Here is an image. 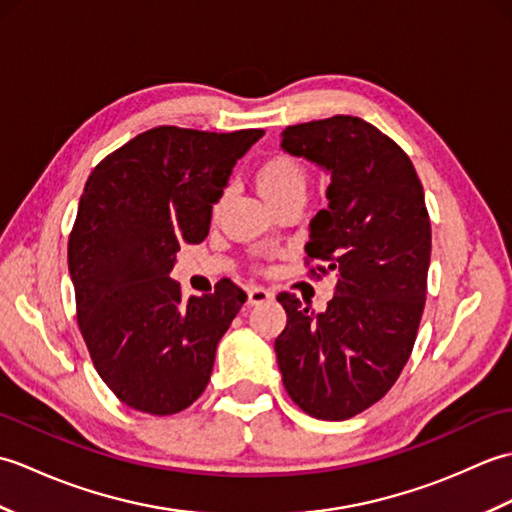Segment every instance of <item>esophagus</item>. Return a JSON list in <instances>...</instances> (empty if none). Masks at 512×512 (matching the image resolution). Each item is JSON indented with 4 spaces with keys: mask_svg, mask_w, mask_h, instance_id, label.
Here are the masks:
<instances>
[{
    "mask_svg": "<svg viewBox=\"0 0 512 512\" xmlns=\"http://www.w3.org/2000/svg\"><path fill=\"white\" fill-rule=\"evenodd\" d=\"M275 295L270 292L268 288L264 286H250L248 288V303L250 306H257V303H264V301H270Z\"/></svg>",
    "mask_w": 512,
    "mask_h": 512,
    "instance_id": "34e87169",
    "label": "esophagus"
}]
</instances>
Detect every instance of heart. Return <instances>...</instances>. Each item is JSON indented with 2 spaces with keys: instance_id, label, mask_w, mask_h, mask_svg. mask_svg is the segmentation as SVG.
I'll return each instance as SVG.
<instances>
[{
  "instance_id": "1",
  "label": "heart",
  "mask_w": 512,
  "mask_h": 512,
  "mask_svg": "<svg viewBox=\"0 0 512 512\" xmlns=\"http://www.w3.org/2000/svg\"><path fill=\"white\" fill-rule=\"evenodd\" d=\"M257 184L268 200H281L288 195H306L308 169L290 154H275L257 169Z\"/></svg>"
}]
</instances>
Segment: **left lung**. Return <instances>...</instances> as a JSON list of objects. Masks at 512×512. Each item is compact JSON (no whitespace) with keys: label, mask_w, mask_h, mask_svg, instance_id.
<instances>
[{"label":"left lung","mask_w":512,"mask_h":512,"mask_svg":"<svg viewBox=\"0 0 512 512\" xmlns=\"http://www.w3.org/2000/svg\"><path fill=\"white\" fill-rule=\"evenodd\" d=\"M281 147L330 171L328 209L310 222V277L334 275L325 312L279 292L275 352L288 396L319 420H347L394 387L427 299L431 222L409 156L356 116L290 125Z\"/></svg>","instance_id":"left-lung-1"}]
</instances>
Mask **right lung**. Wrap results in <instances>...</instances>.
<instances>
[{"label":"right lung","mask_w":512,"mask_h":512,"mask_svg":"<svg viewBox=\"0 0 512 512\" xmlns=\"http://www.w3.org/2000/svg\"><path fill=\"white\" fill-rule=\"evenodd\" d=\"M264 129L160 125L90 173L68 242L76 321L103 383L136 411L171 416L211 380L217 343L246 292L220 279L182 299L169 277L180 244L209 235L213 204Z\"/></svg>","instance_id":"1"}]
</instances>
